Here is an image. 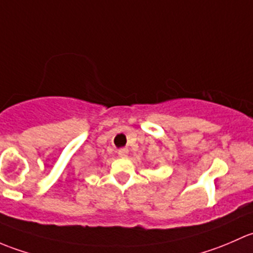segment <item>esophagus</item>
I'll use <instances>...</instances> for the list:
<instances>
[{"mask_svg":"<svg viewBox=\"0 0 253 253\" xmlns=\"http://www.w3.org/2000/svg\"><path fill=\"white\" fill-rule=\"evenodd\" d=\"M127 152H129V151H127V148H119L118 150L119 157H126Z\"/></svg>","mask_w":253,"mask_h":253,"instance_id":"1","label":"esophagus"}]
</instances>
